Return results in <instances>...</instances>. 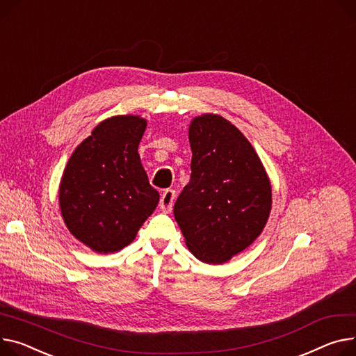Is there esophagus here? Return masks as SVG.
<instances>
[{"mask_svg": "<svg viewBox=\"0 0 356 356\" xmlns=\"http://www.w3.org/2000/svg\"><path fill=\"white\" fill-rule=\"evenodd\" d=\"M175 197H176V193L175 191H172V188H168V191L163 192L161 197H160V209L161 211L164 213H170L172 209H173V203H175Z\"/></svg>", "mask_w": 356, "mask_h": 356, "instance_id": "esophagus-1", "label": "esophagus"}]
</instances>
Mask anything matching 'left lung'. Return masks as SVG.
I'll return each mask as SVG.
<instances>
[{
    "label": "left lung",
    "mask_w": 356,
    "mask_h": 356,
    "mask_svg": "<svg viewBox=\"0 0 356 356\" xmlns=\"http://www.w3.org/2000/svg\"><path fill=\"white\" fill-rule=\"evenodd\" d=\"M188 141L192 175L175 203V219L199 260L225 264L262 233L270 181L249 140L222 115L195 117Z\"/></svg>",
    "instance_id": "obj_1"
}]
</instances>
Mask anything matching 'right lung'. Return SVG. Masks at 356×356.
<instances>
[{
	"label": "right lung",
	"mask_w": 356,
	"mask_h": 356,
	"mask_svg": "<svg viewBox=\"0 0 356 356\" xmlns=\"http://www.w3.org/2000/svg\"><path fill=\"white\" fill-rule=\"evenodd\" d=\"M146 126L138 115L107 118L77 146L64 169L58 191L64 223L97 253L130 245L159 203L137 152Z\"/></svg>",
	"instance_id": "obj_1"
}]
</instances>
